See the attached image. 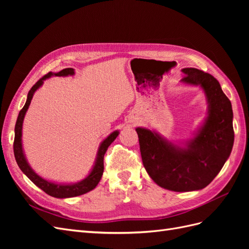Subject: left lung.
Returning a JSON list of instances; mask_svg holds the SVG:
<instances>
[{"label": "left lung", "mask_w": 249, "mask_h": 249, "mask_svg": "<svg viewBox=\"0 0 249 249\" xmlns=\"http://www.w3.org/2000/svg\"><path fill=\"white\" fill-rule=\"evenodd\" d=\"M180 84L199 87L207 115L193 137L169 141L156 131L136 127L140 153L148 176L164 189L197 191L207 187L228 161L233 145L231 101L213 76L197 69H183Z\"/></svg>", "instance_id": "obj_1"}]
</instances>
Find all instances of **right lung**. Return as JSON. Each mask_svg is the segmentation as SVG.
Returning a JSON list of instances; mask_svg holds the SVG:
<instances>
[{
	"label": "right lung",
	"mask_w": 249,
	"mask_h": 249,
	"mask_svg": "<svg viewBox=\"0 0 249 249\" xmlns=\"http://www.w3.org/2000/svg\"><path fill=\"white\" fill-rule=\"evenodd\" d=\"M73 74H74L73 69H65L58 72L51 71L37 82L36 84L30 89V91L27 95V101H26L25 106L18 113L17 124H16V129H14L13 152H14V157H16V161L18 165V167L30 178V180H32L37 187L40 188L41 190H43L47 194L51 195V196L56 197V198H69V197L79 196V195L85 194L94 189V188L97 186V184L100 183L103 172H104L105 153H106V150L108 149L111 143L116 139V137L119 134L118 130L112 132L109 136H107V138H105L101 142L99 149H97L96 157H95V160L92 165L91 170L89 171V173L84 178L79 180V182H76V183L53 182V180L40 177L38 173H36L34 169L30 166L24 152V147H22V124H24L26 113L29 109L30 104H31L33 95L37 90L43 85V83L46 80L52 77H69V76H73Z\"/></svg>",
	"instance_id": "right-lung-1"
}]
</instances>
